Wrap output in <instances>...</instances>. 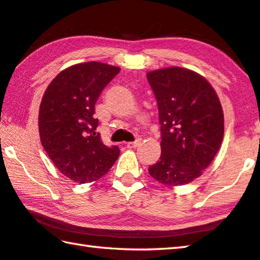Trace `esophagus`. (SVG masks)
<instances>
[{
	"mask_svg": "<svg viewBox=\"0 0 260 260\" xmlns=\"http://www.w3.org/2000/svg\"><path fill=\"white\" fill-rule=\"evenodd\" d=\"M141 143V139H138L136 141H134V142H128L126 144L127 146V148H129V149H133V148H136V147H139V144Z\"/></svg>",
	"mask_w": 260,
	"mask_h": 260,
	"instance_id": "obj_1",
	"label": "esophagus"
}]
</instances>
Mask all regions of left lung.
Returning <instances> with one entry per match:
<instances>
[{
	"label": "left lung",
	"mask_w": 260,
	"mask_h": 260,
	"mask_svg": "<svg viewBox=\"0 0 260 260\" xmlns=\"http://www.w3.org/2000/svg\"><path fill=\"white\" fill-rule=\"evenodd\" d=\"M161 132L159 160L149 174L165 186H182L202 175L223 138V113L209 81L191 70L172 67L147 73Z\"/></svg>",
	"instance_id": "left-lung-1"
}]
</instances>
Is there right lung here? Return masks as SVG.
<instances>
[{
    "label": "right lung",
    "instance_id": "right-lung-1",
    "mask_svg": "<svg viewBox=\"0 0 260 260\" xmlns=\"http://www.w3.org/2000/svg\"><path fill=\"white\" fill-rule=\"evenodd\" d=\"M119 71L100 61L72 65L57 74L43 94L39 111L42 147L59 172L73 181H96L119 157V148L102 142L94 118L96 101Z\"/></svg>",
    "mask_w": 260,
    "mask_h": 260
}]
</instances>
